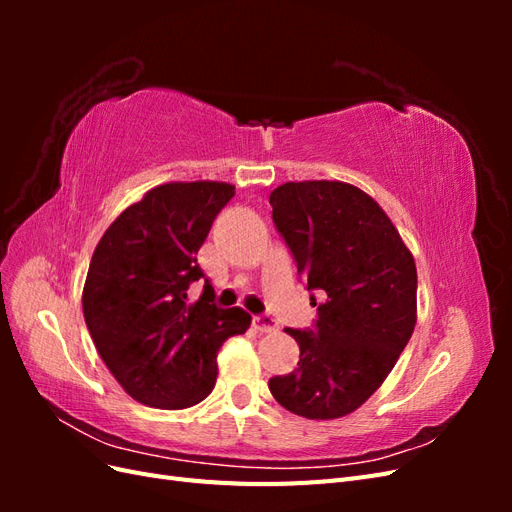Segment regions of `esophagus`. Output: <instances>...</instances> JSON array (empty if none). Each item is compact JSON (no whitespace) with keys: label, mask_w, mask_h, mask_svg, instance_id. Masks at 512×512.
<instances>
[{"label":"esophagus","mask_w":512,"mask_h":512,"mask_svg":"<svg viewBox=\"0 0 512 512\" xmlns=\"http://www.w3.org/2000/svg\"><path fill=\"white\" fill-rule=\"evenodd\" d=\"M252 327L260 333H275L277 331V324L273 318L269 316H254L252 318Z\"/></svg>","instance_id":"obj_1"}]
</instances>
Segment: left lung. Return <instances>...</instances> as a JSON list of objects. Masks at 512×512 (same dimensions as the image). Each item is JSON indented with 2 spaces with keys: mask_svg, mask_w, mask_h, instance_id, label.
Listing matches in <instances>:
<instances>
[{
  "mask_svg": "<svg viewBox=\"0 0 512 512\" xmlns=\"http://www.w3.org/2000/svg\"><path fill=\"white\" fill-rule=\"evenodd\" d=\"M269 203L307 290L327 297L316 331L286 329L299 367L271 378L269 391L292 414L331 421L361 408L410 342L414 256L384 209L352 183L288 181Z\"/></svg>",
  "mask_w": 512,
  "mask_h": 512,
  "instance_id": "left-lung-1",
  "label": "left lung"
}]
</instances>
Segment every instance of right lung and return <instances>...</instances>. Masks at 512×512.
<instances>
[{"instance_id": "add662e5", "label": "right lung", "mask_w": 512, "mask_h": 512, "mask_svg": "<svg viewBox=\"0 0 512 512\" xmlns=\"http://www.w3.org/2000/svg\"><path fill=\"white\" fill-rule=\"evenodd\" d=\"M235 196L224 181H170L117 215L91 256L83 316L104 365L138 404L183 410L218 380V350L250 329L241 307L220 309L209 280L198 301L196 254Z\"/></svg>"}]
</instances>
